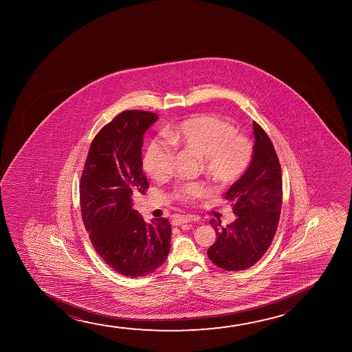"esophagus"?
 Here are the masks:
<instances>
[{
    "label": "esophagus",
    "instance_id": "esophagus-1",
    "mask_svg": "<svg viewBox=\"0 0 352 352\" xmlns=\"http://www.w3.org/2000/svg\"><path fill=\"white\" fill-rule=\"evenodd\" d=\"M198 220H199V217H191V215L175 217L173 220H172V225H173V226H180V225H183V223H188V222L190 221H198Z\"/></svg>",
    "mask_w": 352,
    "mask_h": 352
}]
</instances>
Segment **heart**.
Segmentation results:
<instances>
[{"label": "heart", "instance_id": "heart-1", "mask_svg": "<svg viewBox=\"0 0 352 352\" xmlns=\"http://www.w3.org/2000/svg\"><path fill=\"white\" fill-rule=\"evenodd\" d=\"M167 140H153L145 149L143 164L146 173L155 180L170 174L174 146L192 151L201 157L203 172L217 183H231L244 174L251 159L250 140L236 135L234 126L209 116L183 121L167 132ZM207 193L202 183L184 184L175 195L182 201H196Z\"/></svg>", "mask_w": 352, "mask_h": 352}]
</instances>
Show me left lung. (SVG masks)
<instances>
[{
  "mask_svg": "<svg viewBox=\"0 0 352 352\" xmlns=\"http://www.w3.org/2000/svg\"><path fill=\"white\" fill-rule=\"evenodd\" d=\"M252 126L255 144L250 164L225 196L236 219L226 227L220 220H210L217 238L208 249V257L232 272L246 270L265 255L278 228L283 203L278 155L262 127L256 122Z\"/></svg>",
  "mask_w": 352,
  "mask_h": 352,
  "instance_id": "1",
  "label": "left lung"
}]
</instances>
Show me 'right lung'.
<instances>
[{"mask_svg": "<svg viewBox=\"0 0 352 352\" xmlns=\"http://www.w3.org/2000/svg\"><path fill=\"white\" fill-rule=\"evenodd\" d=\"M159 119L151 111H126L92 140L80 179L82 217L92 245L121 275L150 274L167 260L170 223L145 222L133 198L149 183L143 173V135Z\"/></svg>", "mask_w": 352, "mask_h": 352, "instance_id": "right-lung-1", "label": "right lung"}]
</instances>
